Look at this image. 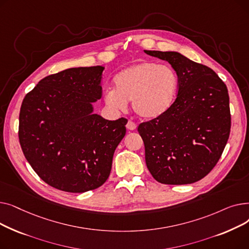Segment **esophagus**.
<instances>
[{
	"label": "esophagus",
	"mask_w": 249,
	"mask_h": 249,
	"mask_svg": "<svg viewBox=\"0 0 249 249\" xmlns=\"http://www.w3.org/2000/svg\"><path fill=\"white\" fill-rule=\"evenodd\" d=\"M126 128L127 130H129V131H133V130L136 129V124L132 121H128L126 124Z\"/></svg>",
	"instance_id": "34e87169"
}]
</instances>
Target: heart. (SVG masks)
Returning <instances> with one entry per match:
<instances>
[{"mask_svg":"<svg viewBox=\"0 0 249 249\" xmlns=\"http://www.w3.org/2000/svg\"><path fill=\"white\" fill-rule=\"evenodd\" d=\"M114 89L104 93V102L114 110L123 111L132 102L134 112L143 119L165 114L175 102L178 77L167 64L141 61L123 69L113 78Z\"/></svg>","mask_w":249,"mask_h":249,"instance_id":"b5f03b06","label":"heart"}]
</instances>
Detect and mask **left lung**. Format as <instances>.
Segmentation results:
<instances>
[{
	"mask_svg": "<svg viewBox=\"0 0 249 249\" xmlns=\"http://www.w3.org/2000/svg\"><path fill=\"white\" fill-rule=\"evenodd\" d=\"M167 61L178 77V97L162 116L138 126L152 177L165 185H187L210 173L230 134L226 85L206 65L178 51L144 50Z\"/></svg>",
	"mask_w": 249,
	"mask_h": 249,
	"instance_id": "obj_1",
	"label": "left lung"
}]
</instances>
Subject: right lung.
Segmentation results:
<instances>
[{
    "label": "right lung",
    "instance_id": "add662e5",
    "mask_svg": "<svg viewBox=\"0 0 249 249\" xmlns=\"http://www.w3.org/2000/svg\"><path fill=\"white\" fill-rule=\"evenodd\" d=\"M104 70L71 68L48 75L23 100V153L40 178L60 191L85 193L101 187L126 134L125 118L111 121L94 113Z\"/></svg>",
    "mask_w": 249,
    "mask_h": 249
}]
</instances>
